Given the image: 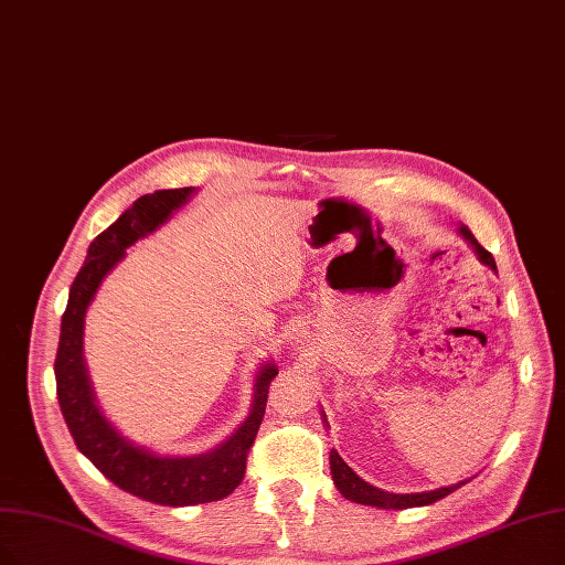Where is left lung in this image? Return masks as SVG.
Wrapping results in <instances>:
<instances>
[{
	"label": "left lung",
	"mask_w": 565,
	"mask_h": 565,
	"mask_svg": "<svg viewBox=\"0 0 565 565\" xmlns=\"http://www.w3.org/2000/svg\"><path fill=\"white\" fill-rule=\"evenodd\" d=\"M459 236L472 247V253L478 255V259L489 266L493 274H495V262L491 257V253H487L484 247L478 243V238L470 234V230L466 224H459ZM322 422L327 424V415L322 413ZM329 463H331V478L335 489L343 493V499L352 501V503H361V505H371V508H382V510H405V508H422V505H431L445 495H449L452 491H457L459 487H463L468 480H461L457 484H449V487H440V489H431V491H417V493H392L385 489H377L371 482L361 480L356 472L341 459V455L331 449L329 452Z\"/></svg>",
	"instance_id": "obj_1"
}]
</instances>
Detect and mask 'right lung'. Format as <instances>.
<instances>
[{
    "label": "right lung",
    "instance_id": "add662e5",
    "mask_svg": "<svg viewBox=\"0 0 565 565\" xmlns=\"http://www.w3.org/2000/svg\"><path fill=\"white\" fill-rule=\"evenodd\" d=\"M194 194V188L143 194L89 243L87 257L70 289V301L62 315L55 356L60 411L76 447L122 491L169 508L220 501L241 484L247 449L259 431L268 385L278 375V366L274 361L259 364L253 382L250 411L227 440L201 455H157L120 434V428L113 426L102 413L85 366L83 335L87 308L95 301L104 278L127 257V247L154 234Z\"/></svg>",
    "mask_w": 565,
    "mask_h": 565
}]
</instances>
